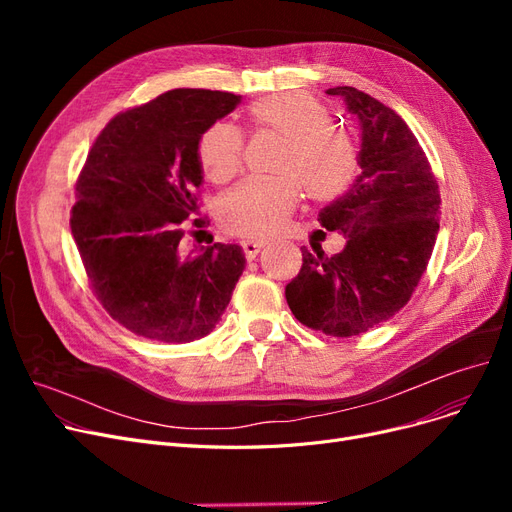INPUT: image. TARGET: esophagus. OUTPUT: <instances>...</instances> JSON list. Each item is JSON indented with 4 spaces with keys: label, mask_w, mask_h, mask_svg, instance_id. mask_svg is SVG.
<instances>
[{
    "label": "esophagus",
    "mask_w": 512,
    "mask_h": 512,
    "mask_svg": "<svg viewBox=\"0 0 512 512\" xmlns=\"http://www.w3.org/2000/svg\"><path fill=\"white\" fill-rule=\"evenodd\" d=\"M242 251H245L247 259H255L259 255V251L265 247L263 240H242Z\"/></svg>",
    "instance_id": "34e87169"
}]
</instances>
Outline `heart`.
Returning a JSON list of instances; mask_svg holds the SVG:
<instances>
[{
	"mask_svg": "<svg viewBox=\"0 0 512 512\" xmlns=\"http://www.w3.org/2000/svg\"><path fill=\"white\" fill-rule=\"evenodd\" d=\"M255 128L284 139L276 180H251L220 201L224 226L245 238L274 236L301 199L342 195L359 172L355 141L336 126L317 99L303 93H276L255 101L249 110ZM199 164L209 180L228 182L242 168V134L228 122L211 124L199 139Z\"/></svg>",
	"mask_w": 512,
	"mask_h": 512,
	"instance_id": "heart-1",
	"label": "heart"
}]
</instances>
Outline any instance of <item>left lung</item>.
Segmentation results:
<instances>
[{
  "mask_svg": "<svg viewBox=\"0 0 512 512\" xmlns=\"http://www.w3.org/2000/svg\"><path fill=\"white\" fill-rule=\"evenodd\" d=\"M326 93L359 120L361 172L317 218L344 234V249L328 257L303 247L286 301L303 326L351 338L409 303L436 245L440 193L415 134L394 110L355 87Z\"/></svg>",
  "mask_w": 512,
  "mask_h": 512,
  "instance_id": "obj_1",
  "label": "left lung"
}]
</instances>
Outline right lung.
Wrapping results in <instances>:
<instances>
[{
  "instance_id": "right-lung-1",
  "label": "right lung",
  "mask_w": 512,
  "mask_h": 512,
  "mask_svg": "<svg viewBox=\"0 0 512 512\" xmlns=\"http://www.w3.org/2000/svg\"><path fill=\"white\" fill-rule=\"evenodd\" d=\"M240 95L174 89L107 122L76 182L70 228L97 299L118 324L157 342L207 336L245 270L238 245L182 255L197 213L201 134Z\"/></svg>"
}]
</instances>
